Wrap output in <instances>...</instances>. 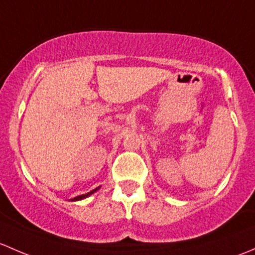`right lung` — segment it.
<instances>
[{"label": "right lung", "mask_w": 255, "mask_h": 255, "mask_svg": "<svg viewBox=\"0 0 255 255\" xmlns=\"http://www.w3.org/2000/svg\"><path fill=\"white\" fill-rule=\"evenodd\" d=\"M99 189H101V186H98V188L93 189V190H92V191H89V193H87V194H83V195L76 196V198H73V199H70V200H71V201H80V200H83V199H86V198H88V196H91L92 194H94V193H96L97 190H99Z\"/></svg>", "instance_id": "right-lung-1"}]
</instances>
